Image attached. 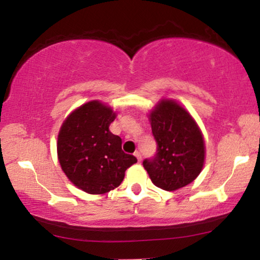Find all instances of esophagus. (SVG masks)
<instances>
[{
  "mask_svg": "<svg viewBox=\"0 0 260 260\" xmlns=\"http://www.w3.org/2000/svg\"><path fill=\"white\" fill-rule=\"evenodd\" d=\"M134 155H136V157L138 159V161H142V154H140V151L137 150L136 153H134Z\"/></svg>",
  "mask_w": 260,
  "mask_h": 260,
  "instance_id": "esophagus-1",
  "label": "esophagus"
}]
</instances>
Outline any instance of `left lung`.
<instances>
[{
  "instance_id": "1",
  "label": "left lung",
  "mask_w": 260,
  "mask_h": 260,
  "mask_svg": "<svg viewBox=\"0 0 260 260\" xmlns=\"http://www.w3.org/2000/svg\"><path fill=\"white\" fill-rule=\"evenodd\" d=\"M156 154L143 161L156 187L176 190L193 182L201 174L205 145L196 121L174 100H161L150 113Z\"/></svg>"
}]
</instances>
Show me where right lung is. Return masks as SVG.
I'll return each instance as SVG.
<instances>
[{
	"label": "right lung",
	"instance_id": "right-lung-1",
	"mask_svg": "<svg viewBox=\"0 0 260 260\" xmlns=\"http://www.w3.org/2000/svg\"><path fill=\"white\" fill-rule=\"evenodd\" d=\"M116 117L111 107L94 100L71 113L57 139L59 165L74 186L104 194L122 183L137 157L122 150V139L110 132Z\"/></svg>",
	"mask_w": 260,
	"mask_h": 260
}]
</instances>
